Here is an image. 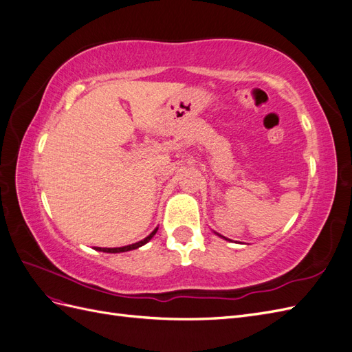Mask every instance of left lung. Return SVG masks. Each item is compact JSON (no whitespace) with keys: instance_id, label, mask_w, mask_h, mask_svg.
I'll return each instance as SVG.
<instances>
[{"instance_id":"1","label":"left lung","mask_w":352,"mask_h":352,"mask_svg":"<svg viewBox=\"0 0 352 352\" xmlns=\"http://www.w3.org/2000/svg\"><path fill=\"white\" fill-rule=\"evenodd\" d=\"M223 238H225V236H223Z\"/></svg>"}]
</instances>
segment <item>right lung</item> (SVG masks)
Wrapping results in <instances>:
<instances>
[{
    "instance_id": "add662e5",
    "label": "right lung",
    "mask_w": 352,
    "mask_h": 352,
    "mask_svg": "<svg viewBox=\"0 0 352 352\" xmlns=\"http://www.w3.org/2000/svg\"><path fill=\"white\" fill-rule=\"evenodd\" d=\"M157 230H158V228L154 229V232H151L150 235H148L145 239H142V241H140V242H136V243H132V245H126V247H120V248H100V247H97L95 250H97V251H102V252H124V251L136 250V248L142 247V245H145L148 241H150V239L155 235Z\"/></svg>"
}]
</instances>
